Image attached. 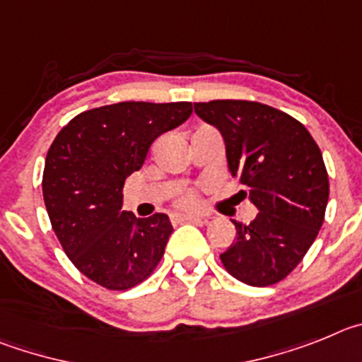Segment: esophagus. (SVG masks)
I'll use <instances>...</instances> for the list:
<instances>
[{
    "label": "esophagus",
    "instance_id": "34e87169",
    "mask_svg": "<svg viewBox=\"0 0 362 362\" xmlns=\"http://www.w3.org/2000/svg\"><path fill=\"white\" fill-rule=\"evenodd\" d=\"M173 221H197V223H207V218L194 216V214H177V216H173Z\"/></svg>",
    "mask_w": 362,
    "mask_h": 362
}]
</instances>
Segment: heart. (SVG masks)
I'll use <instances>...</instances> for the list:
<instances>
[{
    "instance_id": "b5f03b06",
    "label": "heart",
    "mask_w": 362,
    "mask_h": 362,
    "mask_svg": "<svg viewBox=\"0 0 362 362\" xmlns=\"http://www.w3.org/2000/svg\"><path fill=\"white\" fill-rule=\"evenodd\" d=\"M177 205L182 207V209H194V207L200 205V198H198V194L194 191H185V193H182L177 198Z\"/></svg>"
}]
</instances>
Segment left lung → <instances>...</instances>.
<instances>
[{
	"mask_svg": "<svg viewBox=\"0 0 362 362\" xmlns=\"http://www.w3.org/2000/svg\"><path fill=\"white\" fill-rule=\"evenodd\" d=\"M194 112L226 141L230 175L258 207L249 226L220 259L233 278L250 286L281 281L317 238L328 204V173L308 129L288 113L254 100L194 103Z\"/></svg>",
	"mask_w": 362,
	"mask_h": 362,
	"instance_id": "obj_1",
	"label": "left lung"
}]
</instances>
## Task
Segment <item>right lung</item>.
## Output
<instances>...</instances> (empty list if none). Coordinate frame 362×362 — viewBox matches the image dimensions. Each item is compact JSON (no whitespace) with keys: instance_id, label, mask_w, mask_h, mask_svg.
Instances as JSON below:
<instances>
[{"instance_id":"right-lung-1","label":"right lung","mask_w":362,"mask_h":362,"mask_svg":"<svg viewBox=\"0 0 362 362\" xmlns=\"http://www.w3.org/2000/svg\"><path fill=\"white\" fill-rule=\"evenodd\" d=\"M193 113L191 103H117L88 110L52 142L43 198L52 229L81 274L128 291L153 274L173 233L165 214L136 220L120 211L122 187L153 141Z\"/></svg>"}]
</instances>
